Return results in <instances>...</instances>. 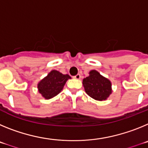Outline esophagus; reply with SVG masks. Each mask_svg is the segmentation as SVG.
Masks as SVG:
<instances>
[{
	"mask_svg": "<svg viewBox=\"0 0 148 148\" xmlns=\"http://www.w3.org/2000/svg\"><path fill=\"white\" fill-rule=\"evenodd\" d=\"M74 78H75V79H80L81 75L80 74H77L76 75H75V76H74Z\"/></svg>",
	"mask_w": 148,
	"mask_h": 148,
	"instance_id": "obj_1",
	"label": "esophagus"
}]
</instances>
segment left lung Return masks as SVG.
Instances as JSON below:
<instances>
[{
  "mask_svg": "<svg viewBox=\"0 0 148 148\" xmlns=\"http://www.w3.org/2000/svg\"><path fill=\"white\" fill-rule=\"evenodd\" d=\"M83 85L87 95L95 100H106L112 92L111 82L96 70L90 71V75L84 78Z\"/></svg>",
  "mask_w": 148,
  "mask_h": 148,
  "instance_id": "8db88e82",
  "label": "left lung"
}]
</instances>
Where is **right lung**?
<instances>
[{
	"mask_svg": "<svg viewBox=\"0 0 148 148\" xmlns=\"http://www.w3.org/2000/svg\"><path fill=\"white\" fill-rule=\"evenodd\" d=\"M69 78L71 77L67 74L64 75L57 70H53L38 83L39 92L46 99H52L61 92Z\"/></svg>",
	"mask_w": 148,
	"mask_h": 148,
	"instance_id": "add662e5",
	"label": "right lung"
}]
</instances>
